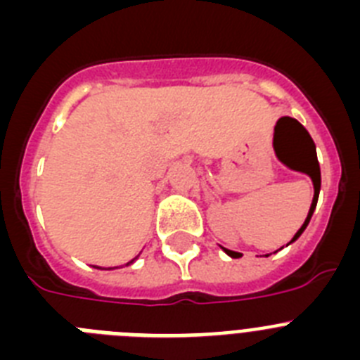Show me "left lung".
I'll return each instance as SVG.
<instances>
[{
    "label": "left lung",
    "instance_id": "obj_1",
    "mask_svg": "<svg viewBox=\"0 0 360 360\" xmlns=\"http://www.w3.org/2000/svg\"><path fill=\"white\" fill-rule=\"evenodd\" d=\"M281 122H290V124H294V128H297L299 131H301V135H303V136H304V141H307L308 148L311 149V155H314V158H311L310 164L303 165V167H295V169H297V171H303V173H307L308 176L311 178V182H314V200H311V207H310V211H308V216H307V219H304V224L301 225V229H299V231L295 232V236L290 240V243H292V241H295L299 236H301V234H303V231H304V229H307L308 221H310L311 214H314V211H316L317 198H319V191H321V169H319V162H317V155H316V144H314V141H311V136L308 135L307 129L303 128V124H299L297 120L290 119V117H283V119H279L278 126H279V124H281ZM221 249H224V247H221ZM224 250H225V252H227L231 257H240V256H241L240 252H234V250H229V249H224ZM276 252H278V250H276ZM266 256H269V254H266Z\"/></svg>",
    "mask_w": 360,
    "mask_h": 360
}]
</instances>
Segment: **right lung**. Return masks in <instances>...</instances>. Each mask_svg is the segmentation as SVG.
Returning <instances> with one entry per match:
<instances>
[{"label":"right lung","instance_id":"add662e5","mask_svg":"<svg viewBox=\"0 0 360 360\" xmlns=\"http://www.w3.org/2000/svg\"><path fill=\"white\" fill-rule=\"evenodd\" d=\"M133 262H135V259H131V262H129V263H133ZM129 263H126V265H129ZM95 269H98V266H95Z\"/></svg>","mask_w":360,"mask_h":360}]
</instances>
